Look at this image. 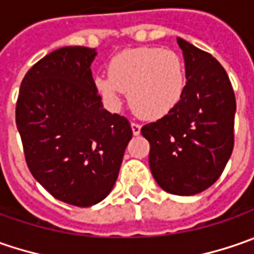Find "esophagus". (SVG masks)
Returning a JSON list of instances; mask_svg holds the SVG:
<instances>
[{"instance_id":"esophagus-1","label":"esophagus","mask_w":254,"mask_h":254,"mask_svg":"<svg viewBox=\"0 0 254 254\" xmlns=\"http://www.w3.org/2000/svg\"><path fill=\"white\" fill-rule=\"evenodd\" d=\"M130 127H132L133 135H139V133H140V125H139V124H136V122H132V124H130Z\"/></svg>"}]
</instances>
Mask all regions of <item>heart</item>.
Here are the masks:
<instances>
[{
	"mask_svg": "<svg viewBox=\"0 0 254 254\" xmlns=\"http://www.w3.org/2000/svg\"><path fill=\"white\" fill-rule=\"evenodd\" d=\"M98 92L112 108L129 92L133 112L145 119H160L179 105L186 86L185 66L172 50L136 48L116 55L109 75L95 78Z\"/></svg>",
	"mask_w": 254,
	"mask_h": 254,
	"instance_id": "heart-1",
	"label": "heart"
}]
</instances>
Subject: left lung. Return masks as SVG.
<instances>
[{"label": "left lung", "mask_w": 254, "mask_h": 254, "mask_svg": "<svg viewBox=\"0 0 254 254\" xmlns=\"http://www.w3.org/2000/svg\"><path fill=\"white\" fill-rule=\"evenodd\" d=\"M185 94L169 115L142 127L150 172L163 190L192 196L219 179L235 145L236 98L225 68L209 52L178 38Z\"/></svg>", "instance_id": "left-lung-1"}]
</instances>
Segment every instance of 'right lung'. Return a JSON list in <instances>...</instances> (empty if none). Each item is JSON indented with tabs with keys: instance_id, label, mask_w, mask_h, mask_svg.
Here are the masks:
<instances>
[{
	"instance_id": "add662e5",
	"label": "right lung",
	"mask_w": 254,
	"mask_h": 254,
	"mask_svg": "<svg viewBox=\"0 0 254 254\" xmlns=\"http://www.w3.org/2000/svg\"><path fill=\"white\" fill-rule=\"evenodd\" d=\"M94 48L64 47L25 73L15 121L32 176L58 200L78 207L111 193L132 139L125 116L102 105Z\"/></svg>"
}]
</instances>
